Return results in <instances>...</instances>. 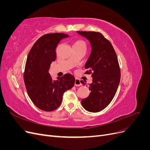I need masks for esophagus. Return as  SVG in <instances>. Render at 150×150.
<instances>
[{"label": "esophagus", "mask_w": 150, "mask_h": 150, "mask_svg": "<svg viewBox=\"0 0 150 150\" xmlns=\"http://www.w3.org/2000/svg\"><path fill=\"white\" fill-rule=\"evenodd\" d=\"M74 84L76 86H81V81L79 79H75V83Z\"/></svg>", "instance_id": "esophagus-1"}]
</instances>
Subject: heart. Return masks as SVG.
Masks as SVG:
<instances>
[{
  "mask_svg": "<svg viewBox=\"0 0 150 150\" xmlns=\"http://www.w3.org/2000/svg\"><path fill=\"white\" fill-rule=\"evenodd\" d=\"M73 47H81L86 48V44L84 40H76V41L74 42Z\"/></svg>",
  "mask_w": 150,
  "mask_h": 150,
  "instance_id": "b5f03b06",
  "label": "heart"
}]
</instances>
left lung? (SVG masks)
Instances as JSON below:
<instances>
[{"label":"left lung","mask_w":150,"mask_h":150,"mask_svg":"<svg viewBox=\"0 0 150 150\" xmlns=\"http://www.w3.org/2000/svg\"><path fill=\"white\" fill-rule=\"evenodd\" d=\"M86 38L91 45V52L85 64L91 74L93 82L89 84L91 93L81 100L82 106L88 111L97 112L106 108L114 98L120 84L121 73L116 54L112 44L98 32L77 31ZM86 81L81 83L86 85Z\"/></svg>","instance_id":"obj_1"}]
</instances>
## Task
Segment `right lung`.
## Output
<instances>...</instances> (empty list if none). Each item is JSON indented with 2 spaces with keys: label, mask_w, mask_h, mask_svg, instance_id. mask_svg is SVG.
<instances>
[{
  "label": "right lung",
  "mask_w": 150,
  "mask_h": 150,
  "mask_svg": "<svg viewBox=\"0 0 150 150\" xmlns=\"http://www.w3.org/2000/svg\"><path fill=\"white\" fill-rule=\"evenodd\" d=\"M64 33L47 34L36 41L29 52L24 73L27 92L31 101L40 110L52 111L61 105L63 94L73 87L74 77L66 74L52 79L49 70L56 60V49L60 40L68 38Z\"/></svg>",
  "instance_id": "right-lung-1"
}]
</instances>
